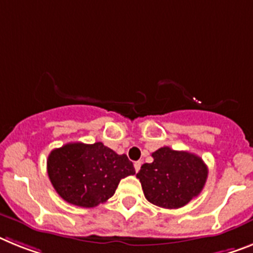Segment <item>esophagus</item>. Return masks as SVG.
<instances>
[{
	"mask_svg": "<svg viewBox=\"0 0 253 253\" xmlns=\"http://www.w3.org/2000/svg\"><path fill=\"white\" fill-rule=\"evenodd\" d=\"M133 167H135V171H136V172H139L140 167H141V162H140V161L135 162V163H133Z\"/></svg>",
	"mask_w": 253,
	"mask_h": 253,
	"instance_id": "esophagus-1",
	"label": "esophagus"
}]
</instances>
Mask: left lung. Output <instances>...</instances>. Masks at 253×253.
I'll return each mask as SVG.
<instances>
[{"label":"left lung","instance_id":"1","mask_svg":"<svg viewBox=\"0 0 253 253\" xmlns=\"http://www.w3.org/2000/svg\"><path fill=\"white\" fill-rule=\"evenodd\" d=\"M152 157L153 162L144 163L136 175L150 203L180 209L202 192L209 169L201 157L169 146L159 148Z\"/></svg>","mask_w":253,"mask_h":253}]
</instances>
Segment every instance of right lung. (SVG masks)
Masks as SVG:
<instances>
[{
    "label": "right lung",
    "mask_w": 253,
    "mask_h": 253,
    "mask_svg": "<svg viewBox=\"0 0 253 253\" xmlns=\"http://www.w3.org/2000/svg\"><path fill=\"white\" fill-rule=\"evenodd\" d=\"M47 173L61 198L91 209L107 202L121 179L135 173L126 154H117L103 143H69L48 154Z\"/></svg>",
    "instance_id": "obj_1"
}]
</instances>
